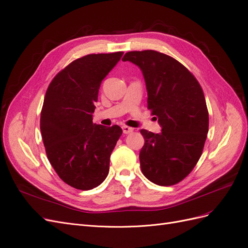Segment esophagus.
Returning <instances> with one entry per match:
<instances>
[{
    "mask_svg": "<svg viewBox=\"0 0 248 248\" xmlns=\"http://www.w3.org/2000/svg\"><path fill=\"white\" fill-rule=\"evenodd\" d=\"M122 129H123L124 134H129V133L133 132V128H131V127H128V126H123Z\"/></svg>",
    "mask_w": 248,
    "mask_h": 248,
    "instance_id": "esophagus-1",
    "label": "esophagus"
}]
</instances>
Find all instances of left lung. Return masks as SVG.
<instances>
[{"mask_svg": "<svg viewBox=\"0 0 248 248\" xmlns=\"http://www.w3.org/2000/svg\"><path fill=\"white\" fill-rule=\"evenodd\" d=\"M122 61L140 69L148 108L158 118L161 132L141 129L142 174L154 184L168 186L183 180L196 167L207 139L209 115L202 90L177 60L155 50L126 52Z\"/></svg>", "mask_w": 248, "mask_h": 248, "instance_id": "left-lung-1", "label": "left lung"}]
</instances>
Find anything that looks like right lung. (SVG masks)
<instances>
[{
	"instance_id": "add662e5",
	"label": "right lung",
	"mask_w": 248,
	"mask_h": 248,
	"mask_svg": "<svg viewBox=\"0 0 248 248\" xmlns=\"http://www.w3.org/2000/svg\"><path fill=\"white\" fill-rule=\"evenodd\" d=\"M123 56L93 54L76 60L49 84L40 118L47 158L65 183L89 190L108 175L109 157L122 129L93 123L101 81Z\"/></svg>"
}]
</instances>
